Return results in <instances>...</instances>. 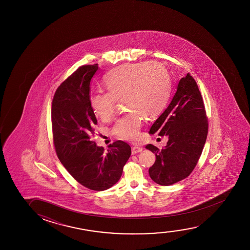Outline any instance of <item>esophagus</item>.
Returning <instances> with one entry per match:
<instances>
[{"mask_svg": "<svg viewBox=\"0 0 250 250\" xmlns=\"http://www.w3.org/2000/svg\"><path fill=\"white\" fill-rule=\"evenodd\" d=\"M142 151H143V147H137V146H134V147H132V148H131V153H132V154L140 153Z\"/></svg>", "mask_w": 250, "mask_h": 250, "instance_id": "34e87169", "label": "esophagus"}]
</instances>
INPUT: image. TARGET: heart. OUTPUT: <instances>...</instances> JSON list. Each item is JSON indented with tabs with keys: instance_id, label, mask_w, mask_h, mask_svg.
I'll return each mask as SVG.
<instances>
[{
	"instance_id": "heart-1",
	"label": "heart",
	"mask_w": 250,
	"mask_h": 250,
	"mask_svg": "<svg viewBox=\"0 0 250 250\" xmlns=\"http://www.w3.org/2000/svg\"><path fill=\"white\" fill-rule=\"evenodd\" d=\"M108 91H97L89 97L93 113L106 121L113 116L117 100L123 99L130 111L117 120L113 133L125 140L135 141L144 125V115L157 116L167 104L171 77L163 65L153 62L126 64L113 69L105 79Z\"/></svg>"
}]
</instances>
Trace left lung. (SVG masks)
Masks as SVG:
<instances>
[{
    "instance_id": "1",
    "label": "left lung",
    "mask_w": 250,
    "mask_h": 250,
    "mask_svg": "<svg viewBox=\"0 0 250 250\" xmlns=\"http://www.w3.org/2000/svg\"><path fill=\"white\" fill-rule=\"evenodd\" d=\"M208 130L202 95L195 79L188 73L179 80L171 103L149 130V133L168 137L162 149L152 144L146 146L156 156L148 170L151 179L167 186L187 178L202 154Z\"/></svg>"
}]
</instances>
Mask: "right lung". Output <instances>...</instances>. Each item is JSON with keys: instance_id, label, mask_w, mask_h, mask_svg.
Here are the masks:
<instances>
[{"instance_id": "add662e5", "label": "right lung", "mask_w": 250, "mask_h": 250, "mask_svg": "<svg viewBox=\"0 0 250 250\" xmlns=\"http://www.w3.org/2000/svg\"><path fill=\"white\" fill-rule=\"evenodd\" d=\"M97 70V64L82 65L59 86L51 119L55 151L62 165L79 184L103 191L120 180L131 148L116 141L105 152L93 141L97 120L89 103V85Z\"/></svg>"}]
</instances>
